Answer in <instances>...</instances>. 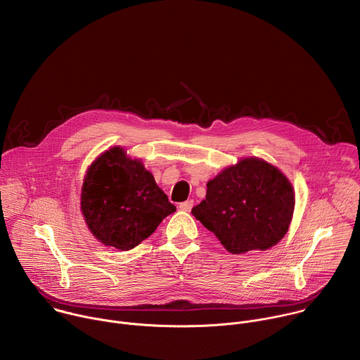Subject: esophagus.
I'll return each instance as SVG.
<instances>
[{
	"instance_id": "1",
	"label": "esophagus",
	"mask_w": 360,
	"mask_h": 360,
	"mask_svg": "<svg viewBox=\"0 0 360 360\" xmlns=\"http://www.w3.org/2000/svg\"><path fill=\"white\" fill-rule=\"evenodd\" d=\"M192 207H193V200L192 199H188V200L179 203V210L184 211V212H189L192 210Z\"/></svg>"
}]
</instances>
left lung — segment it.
Returning <instances> with one entry per match:
<instances>
[{"instance_id": "obj_1", "label": "left lung", "mask_w": 360, "mask_h": 360, "mask_svg": "<svg viewBox=\"0 0 360 360\" xmlns=\"http://www.w3.org/2000/svg\"><path fill=\"white\" fill-rule=\"evenodd\" d=\"M295 189L286 175L262 158L248 157L207 184L192 215L233 255L266 250L288 232Z\"/></svg>"}]
</instances>
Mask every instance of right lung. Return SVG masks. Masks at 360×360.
Instances as JSON below:
<instances>
[{"label":"right lung","mask_w":360,"mask_h":360,"mask_svg":"<svg viewBox=\"0 0 360 360\" xmlns=\"http://www.w3.org/2000/svg\"><path fill=\"white\" fill-rule=\"evenodd\" d=\"M175 211L142 161L127 155L122 146L102 152L86 169L81 212L102 245L129 250Z\"/></svg>","instance_id":"1"}]
</instances>
